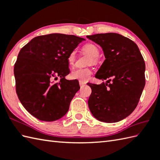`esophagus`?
I'll return each instance as SVG.
<instances>
[{
    "instance_id": "1",
    "label": "esophagus",
    "mask_w": 160,
    "mask_h": 160,
    "mask_svg": "<svg viewBox=\"0 0 160 160\" xmlns=\"http://www.w3.org/2000/svg\"><path fill=\"white\" fill-rule=\"evenodd\" d=\"M79 84H80V86L81 87H84V85H85L86 82H83V81H80Z\"/></svg>"
}]
</instances>
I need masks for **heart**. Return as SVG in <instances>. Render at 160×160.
I'll list each match as a JSON object with an SVG mask.
<instances>
[{
    "label": "heart",
    "mask_w": 160,
    "mask_h": 160,
    "mask_svg": "<svg viewBox=\"0 0 160 160\" xmlns=\"http://www.w3.org/2000/svg\"><path fill=\"white\" fill-rule=\"evenodd\" d=\"M83 50L91 57V59L92 60H90V63L91 62L93 63L96 62V59L100 55V49L98 47V46L92 43H88L83 47ZM76 51H72V52L69 53V56H68L67 61L68 64L70 66L73 65L75 60H76ZM91 73H92V71L89 69V68H85V69H76L71 71L70 76L72 79L74 80H78L80 81H87L89 80Z\"/></svg>",
    "instance_id": "obj_1"
}]
</instances>
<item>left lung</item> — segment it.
<instances>
[{"instance_id": "1", "label": "left lung", "mask_w": 160, "mask_h": 160, "mask_svg": "<svg viewBox=\"0 0 160 160\" xmlns=\"http://www.w3.org/2000/svg\"><path fill=\"white\" fill-rule=\"evenodd\" d=\"M87 38L99 45L104 54L96 78L108 80L100 84H88L92 91L88 100L91 113L107 123L122 120L136 108L145 86L143 57L136 44L118 33H98Z\"/></svg>"}]
</instances>
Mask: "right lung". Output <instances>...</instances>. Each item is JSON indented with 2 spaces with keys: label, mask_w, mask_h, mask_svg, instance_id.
Instances as JSON below:
<instances>
[{
  "label": "right lung",
  "mask_w": 160,
  "mask_h": 160,
  "mask_svg": "<svg viewBox=\"0 0 160 160\" xmlns=\"http://www.w3.org/2000/svg\"><path fill=\"white\" fill-rule=\"evenodd\" d=\"M85 40L73 35L51 33L33 38L20 49L14 65L16 93L25 109L40 120H59L69 111L80 89L78 81L68 80L67 58ZM61 78L53 83V78Z\"/></svg>",
  "instance_id": "1"
}]
</instances>
